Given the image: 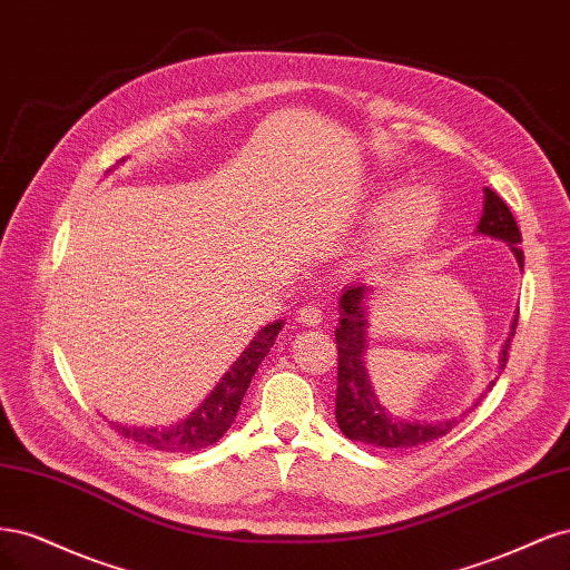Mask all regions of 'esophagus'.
I'll list each match as a JSON object with an SVG mask.
<instances>
[{
  "label": "esophagus",
  "mask_w": 570,
  "mask_h": 570,
  "mask_svg": "<svg viewBox=\"0 0 570 570\" xmlns=\"http://www.w3.org/2000/svg\"><path fill=\"white\" fill-rule=\"evenodd\" d=\"M296 320H298L301 326H320L322 324V309L317 305L307 303V305L298 307Z\"/></svg>",
  "instance_id": "obj_1"
}]
</instances>
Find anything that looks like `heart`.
I'll use <instances>...</instances> for the list:
<instances>
[{"mask_svg": "<svg viewBox=\"0 0 570 570\" xmlns=\"http://www.w3.org/2000/svg\"><path fill=\"white\" fill-rule=\"evenodd\" d=\"M376 206V204H374ZM440 196L429 185H410L385 204L374 238L379 261L397 258L426 242L438 225Z\"/></svg>", "mask_w": 570, "mask_h": 570, "instance_id": "obj_1", "label": "heart"}]
</instances>
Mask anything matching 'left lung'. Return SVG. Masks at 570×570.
Listing matches in <instances>:
<instances>
[{"mask_svg":"<svg viewBox=\"0 0 570 570\" xmlns=\"http://www.w3.org/2000/svg\"><path fill=\"white\" fill-rule=\"evenodd\" d=\"M475 232L483 236H492L498 242H504L513 255H517L519 267L523 269V250H521V229L513 219L509 206L504 200L485 187V206L481 223ZM372 296L370 286L353 284L343 288L341 296V317L336 328V347H338V389H336V421L338 429L345 438L357 440L374 448H395L407 450L426 445L431 440L443 438L445 433L456 426V419L438 421V424H426V421H405L397 419L385 410L379 395L374 393V385L370 381L364 366V351H366V301ZM519 315L511 322V332L502 345L500 355V372L507 366L509 345L513 334H517ZM494 381L488 385L492 389ZM483 397V395H481Z\"/></svg>","mask_w":570,"mask_h":570,"instance_id":"obj_1","label":"left lung"}]
</instances>
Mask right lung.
Wrapping results in <instances>:
<instances>
[{"label": "right lung", "mask_w": 570, "mask_h": 570, "mask_svg": "<svg viewBox=\"0 0 570 570\" xmlns=\"http://www.w3.org/2000/svg\"><path fill=\"white\" fill-rule=\"evenodd\" d=\"M282 326V320L263 326L258 336L248 343L242 357L229 366V372L223 376V381L215 385L204 402H200L198 410H194L185 421H179V424L170 429H127L120 424L114 426L125 438H130L135 443H141L146 448H154L158 452H196L217 443L234 424L236 412L242 407V400L250 385V379L258 372V366L269 353L274 341H277Z\"/></svg>", "instance_id": "1"}]
</instances>
